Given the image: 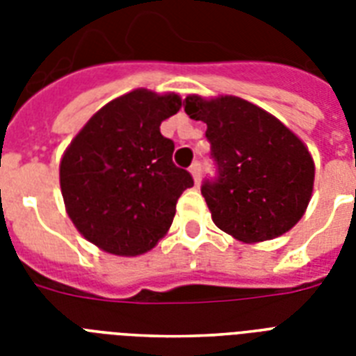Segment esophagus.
<instances>
[{
  "label": "esophagus",
  "instance_id": "obj_1",
  "mask_svg": "<svg viewBox=\"0 0 356 356\" xmlns=\"http://www.w3.org/2000/svg\"><path fill=\"white\" fill-rule=\"evenodd\" d=\"M190 173H192V177H194V183L200 184V181H201V164L200 162H194V164L190 166Z\"/></svg>",
  "mask_w": 356,
  "mask_h": 356
}]
</instances>
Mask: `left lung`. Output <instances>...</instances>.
Masks as SVG:
<instances>
[{
  "label": "left lung",
  "mask_w": 356,
  "mask_h": 356,
  "mask_svg": "<svg viewBox=\"0 0 356 356\" xmlns=\"http://www.w3.org/2000/svg\"><path fill=\"white\" fill-rule=\"evenodd\" d=\"M184 113L207 123L218 179L205 181L212 222L243 243L288 233L314 188V161L303 140L264 108L236 96H186Z\"/></svg>",
  "instance_id": "left-lung-1"
}]
</instances>
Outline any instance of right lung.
Returning <instances> with one entry per match:
<instances>
[{"mask_svg":"<svg viewBox=\"0 0 356 356\" xmlns=\"http://www.w3.org/2000/svg\"><path fill=\"white\" fill-rule=\"evenodd\" d=\"M181 105L175 92H127L99 108L64 151V207L102 251L147 253L168 233L181 194L194 186L192 175L173 164V142L161 134V123Z\"/></svg>","mask_w":356,"mask_h":356,"instance_id":"add662e5","label":"right lung"}]
</instances>
